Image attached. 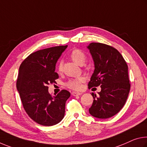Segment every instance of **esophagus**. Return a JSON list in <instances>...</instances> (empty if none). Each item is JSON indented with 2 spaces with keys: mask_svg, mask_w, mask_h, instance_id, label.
<instances>
[{
  "mask_svg": "<svg viewBox=\"0 0 147 147\" xmlns=\"http://www.w3.org/2000/svg\"><path fill=\"white\" fill-rule=\"evenodd\" d=\"M82 94V93L78 92H72V95H74V96H77V95H80Z\"/></svg>",
  "mask_w": 147,
  "mask_h": 147,
  "instance_id": "1",
  "label": "esophagus"
}]
</instances>
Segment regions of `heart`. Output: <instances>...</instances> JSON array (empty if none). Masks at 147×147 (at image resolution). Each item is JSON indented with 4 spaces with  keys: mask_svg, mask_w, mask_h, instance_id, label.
<instances>
[{
    "mask_svg": "<svg viewBox=\"0 0 147 147\" xmlns=\"http://www.w3.org/2000/svg\"><path fill=\"white\" fill-rule=\"evenodd\" d=\"M70 57L74 62H75L78 65H82L84 63L86 60V55L82 51L78 50V49H74L70 53ZM57 70L59 72H61L63 71V63L60 62L58 64ZM84 80L83 78H77L73 80H69L66 84L67 87L72 88L73 90H78L81 87V82Z\"/></svg>",
    "mask_w": 147,
    "mask_h": 147,
    "instance_id": "heart-1",
    "label": "heart"
}]
</instances>
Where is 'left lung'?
Here are the masks:
<instances>
[{
  "label": "left lung",
  "mask_w": 147,
  "mask_h": 147,
  "mask_svg": "<svg viewBox=\"0 0 147 147\" xmlns=\"http://www.w3.org/2000/svg\"><path fill=\"white\" fill-rule=\"evenodd\" d=\"M94 62L95 69L88 88L101 86L94 97L89 113L97 118H111L125 103L130 90L128 67L120 53L112 46L92 42L87 46Z\"/></svg>",
  "instance_id": "1"
}]
</instances>
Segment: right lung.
<instances>
[{
  "label": "right lung",
  "mask_w": 147,
  "mask_h": 147,
  "mask_svg": "<svg viewBox=\"0 0 147 147\" xmlns=\"http://www.w3.org/2000/svg\"><path fill=\"white\" fill-rule=\"evenodd\" d=\"M67 48L59 46L32 53L20 67L16 88L25 111L38 124L51 126L64 117L65 103L71 94L63 90L52 96L48 85L59 78L55 64Z\"/></svg>",
  "instance_id": "1"
}]
</instances>
